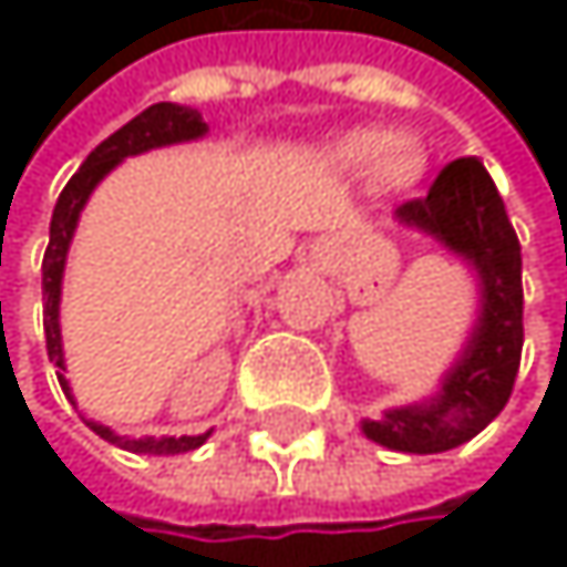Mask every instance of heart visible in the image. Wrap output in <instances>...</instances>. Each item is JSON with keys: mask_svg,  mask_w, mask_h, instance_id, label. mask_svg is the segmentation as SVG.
Returning <instances> with one entry per match:
<instances>
[{"mask_svg": "<svg viewBox=\"0 0 567 567\" xmlns=\"http://www.w3.org/2000/svg\"><path fill=\"white\" fill-rule=\"evenodd\" d=\"M333 156L347 169H363L374 173L378 186L384 189H408L411 183H419L425 173V156L404 142L394 128H353L333 142Z\"/></svg>", "mask_w": 567, "mask_h": 567, "instance_id": "1", "label": "heart"}]
</instances>
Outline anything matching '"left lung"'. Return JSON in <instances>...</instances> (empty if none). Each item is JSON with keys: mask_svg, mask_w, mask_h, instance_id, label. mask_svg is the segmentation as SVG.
Wrapping results in <instances>:
<instances>
[{"mask_svg": "<svg viewBox=\"0 0 567 567\" xmlns=\"http://www.w3.org/2000/svg\"><path fill=\"white\" fill-rule=\"evenodd\" d=\"M398 217L470 258L483 278L480 326L442 394L429 404L388 411L381 422H363L367 439L394 452L429 455L470 442L511 401L524 350L520 241L480 159L449 163L429 186V197L401 204Z\"/></svg>", "mask_w": 567, "mask_h": 567, "instance_id": "1", "label": "left lung"}]
</instances>
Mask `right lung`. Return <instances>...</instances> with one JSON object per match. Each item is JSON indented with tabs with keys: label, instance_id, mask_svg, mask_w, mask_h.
Masks as SVG:
<instances>
[{
	"label": "right lung",
	"instance_id": "right-lung-1",
	"mask_svg": "<svg viewBox=\"0 0 567 567\" xmlns=\"http://www.w3.org/2000/svg\"><path fill=\"white\" fill-rule=\"evenodd\" d=\"M207 132V122L193 112V107H179L169 101H159L145 107L142 115H135L128 125H122L115 135H107L91 156L84 159V166L71 176V183L63 186L60 200L53 207V220H50V245L43 255V333H47V353L50 360L63 370V350H60V322H56V309H60V278H63V261H68V248L71 237L81 217V207L87 204L91 189L101 183V176L107 169H115L125 156H138L145 148L156 145H169V142H186V138H200ZM63 394L71 398V388L63 381V374H56ZM91 429L104 439L115 442L128 452H145V455H176V452H189L207 442L210 432L204 435H183V439H118L112 429H104L97 422H91Z\"/></svg>",
	"mask_w": 567,
	"mask_h": 567
}]
</instances>
